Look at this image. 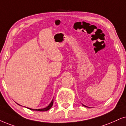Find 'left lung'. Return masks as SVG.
<instances>
[{
    "mask_svg": "<svg viewBox=\"0 0 126 126\" xmlns=\"http://www.w3.org/2000/svg\"><path fill=\"white\" fill-rule=\"evenodd\" d=\"M82 106H85V107H88V106H85V105H83V104H82Z\"/></svg>",
    "mask_w": 126,
    "mask_h": 126,
    "instance_id": "8db88e82",
    "label": "left lung"
}]
</instances>
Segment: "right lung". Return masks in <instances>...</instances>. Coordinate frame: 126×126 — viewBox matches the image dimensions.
Listing matches in <instances>:
<instances>
[{
    "instance_id": "right-lung-1",
    "label": "right lung",
    "mask_w": 126,
    "mask_h": 126,
    "mask_svg": "<svg viewBox=\"0 0 126 126\" xmlns=\"http://www.w3.org/2000/svg\"><path fill=\"white\" fill-rule=\"evenodd\" d=\"M17 104L18 105L20 106H21L20 105H19L18 103H17ZM53 99L52 100L51 102H50V103L49 104V105L47 106V107L45 108H42V109H31V108H27L28 109H29L30 110H36V111H42V112H45V111H47L49 109H50V108H51L52 107V106H53Z\"/></svg>"
}]
</instances>
